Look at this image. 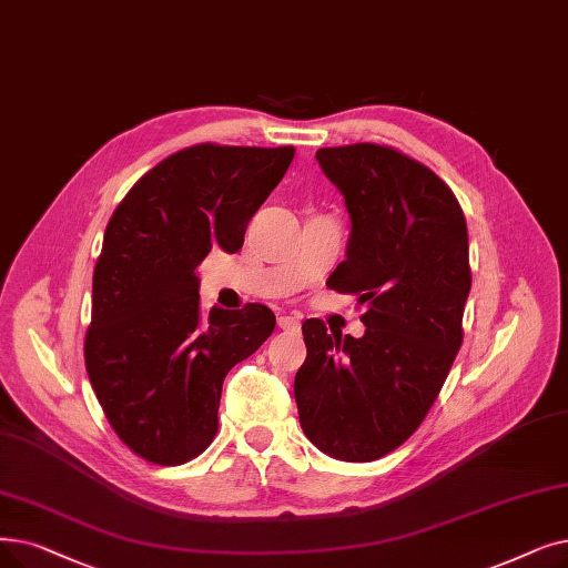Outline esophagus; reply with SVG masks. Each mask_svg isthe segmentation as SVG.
I'll return each instance as SVG.
<instances>
[{
	"mask_svg": "<svg viewBox=\"0 0 568 568\" xmlns=\"http://www.w3.org/2000/svg\"><path fill=\"white\" fill-rule=\"evenodd\" d=\"M278 327L283 332H300L302 329V320L294 317V315H281L278 317Z\"/></svg>",
	"mask_w": 568,
	"mask_h": 568,
	"instance_id": "34e87169",
	"label": "esophagus"
}]
</instances>
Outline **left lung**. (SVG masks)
I'll return each mask as SVG.
<instances>
[{
    "instance_id": "1",
    "label": "left lung",
    "mask_w": 568,
    "mask_h": 568,
    "mask_svg": "<svg viewBox=\"0 0 568 568\" xmlns=\"http://www.w3.org/2000/svg\"><path fill=\"white\" fill-rule=\"evenodd\" d=\"M315 158L353 220L348 257L327 285L366 304V332L306 320L294 399L313 446L374 462L423 425L457 357L471 290L466 220L453 190L397 148L353 143Z\"/></svg>"
}]
</instances>
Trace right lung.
Listing matches in <instances>:
<instances>
[{"mask_svg":"<svg viewBox=\"0 0 568 568\" xmlns=\"http://www.w3.org/2000/svg\"><path fill=\"white\" fill-rule=\"evenodd\" d=\"M294 158V145L196 143L164 158L113 211L92 276L85 368L118 438L162 466L202 455L217 432L230 368L276 327L262 304H200L196 266L245 227Z\"/></svg>","mask_w":568,"mask_h":568,"instance_id":"obj_1","label":"right lung"}]
</instances>
